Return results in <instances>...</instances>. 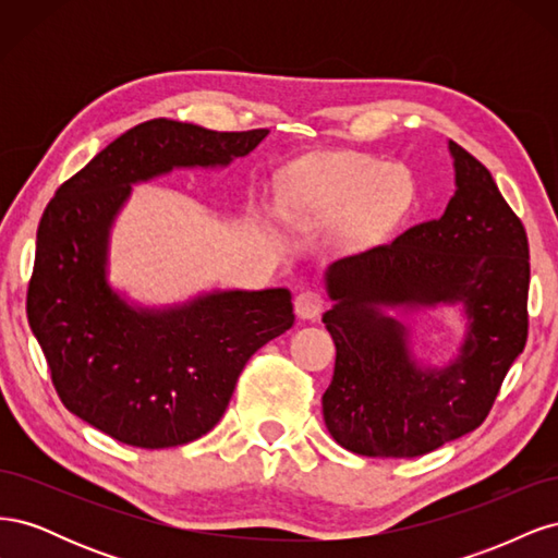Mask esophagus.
<instances>
[{
  "mask_svg": "<svg viewBox=\"0 0 558 558\" xmlns=\"http://www.w3.org/2000/svg\"><path fill=\"white\" fill-rule=\"evenodd\" d=\"M320 312H324V298H320V295L314 293V291H302V293H298V298H295V314H298L300 318L314 320V318H318Z\"/></svg>",
  "mask_w": 558,
  "mask_h": 558,
  "instance_id": "esophagus-1",
  "label": "esophagus"
}]
</instances>
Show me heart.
Listing matches in <instances>:
<instances>
[{
    "instance_id": "1",
    "label": "heart",
    "mask_w": 558,
    "mask_h": 558,
    "mask_svg": "<svg viewBox=\"0 0 558 558\" xmlns=\"http://www.w3.org/2000/svg\"><path fill=\"white\" fill-rule=\"evenodd\" d=\"M302 209L318 221L353 216L361 234L393 226L414 199L408 172L363 154H332L307 165L302 174Z\"/></svg>"
}]
</instances>
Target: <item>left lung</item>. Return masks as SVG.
Segmentation results:
<instances>
[{
  "instance_id": "obj_1",
  "label": "left lung",
  "mask_w": 558,
  "mask_h": 558,
  "mask_svg": "<svg viewBox=\"0 0 558 558\" xmlns=\"http://www.w3.org/2000/svg\"><path fill=\"white\" fill-rule=\"evenodd\" d=\"M456 191L437 221L335 260L324 324L337 349L324 393L332 440L375 459H414L475 430L529 335V240L486 167L449 142ZM459 306L457 356L426 366L407 318Z\"/></svg>"
}]
</instances>
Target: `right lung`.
I'll return each mask as SVG.
<instances>
[{
	"label": "right lung",
	"instance_id": "1",
	"mask_svg": "<svg viewBox=\"0 0 558 558\" xmlns=\"http://www.w3.org/2000/svg\"><path fill=\"white\" fill-rule=\"evenodd\" d=\"M269 130L214 132L154 118L64 181L37 230L27 320L64 408L113 440L165 449L223 416L246 361L293 326L289 289L209 291L165 307L109 283V244L134 183L216 170Z\"/></svg>",
	"mask_w": 558,
	"mask_h": 558
}]
</instances>
